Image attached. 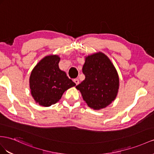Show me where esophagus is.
Returning <instances> with one entry per match:
<instances>
[{
	"instance_id": "obj_1",
	"label": "esophagus",
	"mask_w": 154,
	"mask_h": 154,
	"mask_svg": "<svg viewBox=\"0 0 154 154\" xmlns=\"http://www.w3.org/2000/svg\"><path fill=\"white\" fill-rule=\"evenodd\" d=\"M73 82L76 84V85L79 84V80L78 79H73Z\"/></svg>"
}]
</instances>
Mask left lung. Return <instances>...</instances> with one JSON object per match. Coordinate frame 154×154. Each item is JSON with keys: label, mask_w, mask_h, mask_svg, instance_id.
<instances>
[{"label": "left lung", "mask_w": 154, "mask_h": 154, "mask_svg": "<svg viewBox=\"0 0 154 154\" xmlns=\"http://www.w3.org/2000/svg\"><path fill=\"white\" fill-rule=\"evenodd\" d=\"M85 79L76 86L89 107L105 108L115 100L119 88V77L110 59L101 53L85 58L82 67Z\"/></svg>", "instance_id": "left-lung-1"}]
</instances>
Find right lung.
Segmentation results:
<instances>
[{"mask_svg":"<svg viewBox=\"0 0 154 154\" xmlns=\"http://www.w3.org/2000/svg\"><path fill=\"white\" fill-rule=\"evenodd\" d=\"M60 60L58 55L46 56L31 72L29 79L31 94L39 105L49 107L55 104L66 90L76 85L59 68Z\"/></svg>","mask_w":154,"mask_h":154,"instance_id":"right-lung-1","label":"right lung"}]
</instances>
